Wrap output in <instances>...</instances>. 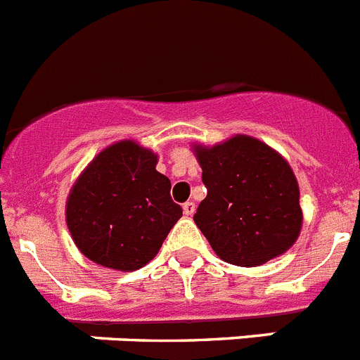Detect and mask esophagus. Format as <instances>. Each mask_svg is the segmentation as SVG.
Segmentation results:
<instances>
[{"label":"esophagus","instance_id":"esophagus-1","mask_svg":"<svg viewBox=\"0 0 360 360\" xmlns=\"http://www.w3.org/2000/svg\"><path fill=\"white\" fill-rule=\"evenodd\" d=\"M183 212H184V215H193V212H195V205H193L192 201L184 202V205H183Z\"/></svg>","mask_w":360,"mask_h":360}]
</instances>
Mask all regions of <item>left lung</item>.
<instances>
[{
  "mask_svg": "<svg viewBox=\"0 0 360 360\" xmlns=\"http://www.w3.org/2000/svg\"><path fill=\"white\" fill-rule=\"evenodd\" d=\"M206 198L193 221L215 254L236 266H259L293 246L302 226L299 184L286 159L266 143L233 136L193 145Z\"/></svg>",
  "mask_w": 360,
  "mask_h": 360,
  "instance_id": "left-lung-1",
  "label": "left lung"
}]
</instances>
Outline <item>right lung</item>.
Instances as JSON below:
<instances>
[{"label": "right lung", "mask_w": 360, "mask_h": 360, "mask_svg": "<svg viewBox=\"0 0 360 360\" xmlns=\"http://www.w3.org/2000/svg\"><path fill=\"white\" fill-rule=\"evenodd\" d=\"M155 165L152 150L127 139L99 152L77 177L67 226L85 257L120 271L139 270L155 257L183 215L170 198V179Z\"/></svg>", "instance_id": "right-lung-1"}]
</instances>
